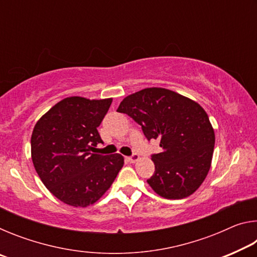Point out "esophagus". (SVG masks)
Here are the masks:
<instances>
[{"label":"esophagus","mask_w":257,"mask_h":257,"mask_svg":"<svg viewBox=\"0 0 257 257\" xmlns=\"http://www.w3.org/2000/svg\"><path fill=\"white\" fill-rule=\"evenodd\" d=\"M138 159H139V155L136 154V153H134L132 156H128L127 161H128V162H130V163H135V162H136V161H138Z\"/></svg>","instance_id":"34e87169"}]
</instances>
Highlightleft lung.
<instances>
[{
	"label": "left lung",
	"mask_w": 257,
	"mask_h": 257,
	"mask_svg": "<svg viewBox=\"0 0 257 257\" xmlns=\"http://www.w3.org/2000/svg\"><path fill=\"white\" fill-rule=\"evenodd\" d=\"M116 111L142 125L147 141H160L162 152L152 154L155 171L147 180L156 194L181 199L202 185L211 167L215 137L199 104L153 87L129 95Z\"/></svg>",
	"instance_id": "left-lung-1"
}]
</instances>
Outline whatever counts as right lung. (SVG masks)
Returning a JSON list of instances; mask_svg holds the SVG:
<instances>
[{"label":"right lung","mask_w":257,"mask_h":257,"mask_svg":"<svg viewBox=\"0 0 257 257\" xmlns=\"http://www.w3.org/2000/svg\"><path fill=\"white\" fill-rule=\"evenodd\" d=\"M112 98L67 97L37 121L32 135V159L45 187L71 206L94 204L110 188L123 165L120 154L92 153L103 144L97 127Z\"/></svg>","instance_id":"add662e5"}]
</instances>
